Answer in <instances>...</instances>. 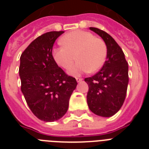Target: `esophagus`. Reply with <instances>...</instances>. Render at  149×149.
Listing matches in <instances>:
<instances>
[{
  "label": "esophagus",
  "mask_w": 149,
  "mask_h": 149,
  "mask_svg": "<svg viewBox=\"0 0 149 149\" xmlns=\"http://www.w3.org/2000/svg\"><path fill=\"white\" fill-rule=\"evenodd\" d=\"M76 81H77V83L81 82V81H83V78H79V77H76Z\"/></svg>",
  "instance_id": "34e87169"
}]
</instances>
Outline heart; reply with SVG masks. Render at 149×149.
<instances>
[{
	"instance_id": "b5f03b06",
	"label": "heart",
	"mask_w": 149,
	"mask_h": 149,
	"mask_svg": "<svg viewBox=\"0 0 149 149\" xmlns=\"http://www.w3.org/2000/svg\"><path fill=\"white\" fill-rule=\"evenodd\" d=\"M63 46L54 48L53 56L56 63L69 69L76 60V65L68 73L77 76L84 72H96L106 61L107 49L102 39L95 38L92 33L74 30L63 36L60 39Z\"/></svg>"
}]
</instances>
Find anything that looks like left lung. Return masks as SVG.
<instances>
[{
  "instance_id": "8db88e82",
  "label": "left lung",
  "mask_w": 149,
  "mask_h": 149,
  "mask_svg": "<svg viewBox=\"0 0 149 149\" xmlns=\"http://www.w3.org/2000/svg\"><path fill=\"white\" fill-rule=\"evenodd\" d=\"M107 45V60L95 75L84 79L89 86L87 104L93 113L110 117L120 110L128 84V65L123 51L111 36L95 27H89Z\"/></svg>"
}]
</instances>
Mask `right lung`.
Segmentation results:
<instances>
[{
    "label": "right lung",
    "mask_w": 149,
    "mask_h": 149,
    "mask_svg": "<svg viewBox=\"0 0 149 149\" xmlns=\"http://www.w3.org/2000/svg\"><path fill=\"white\" fill-rule=\"evenodd\" d=\"M63 31H51L37 37L20 57L21 89L33 113L40 120H59L68 108L69 98L77 86L52 56L56 39Z\"/></svg>",
    "instance_id": "add662e5"
}]
</instances>
